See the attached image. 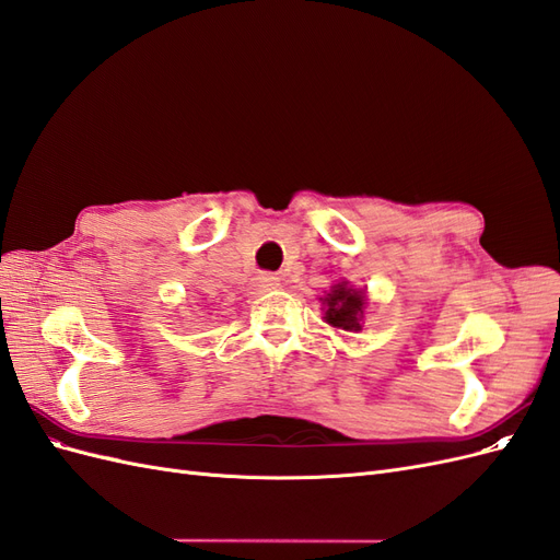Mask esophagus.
Here are the masks:
<instances>
[{
	"label": "esophagus",
	"instance_id": "1",
	"mask_svg": "<svg viewBox=\"0 0 560 560\" xmlns=\"http://www.w3.org/2000/svg\"><path fill=\"white\" fill-rule=\"evenodd\" d=\"M280 287V278L276 273H259L257 278L252 280V290L257 294L270 292V290H278Z\"/></svg>",
	"mask_w": 560,
	"mask_h": 560
}]
</instances>
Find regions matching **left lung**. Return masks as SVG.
Segmentation results:
<instances>
[{"label": "left lung", "mask_w": 560, "mask_h": 560, "mask_svg": "<svg viewBox=\"0 0 560 560\" xmlns=\"http://www.w3.org/2000/svg\"><path fill=\"white\" fill-rule=\"evenodd\" d=\"M325 303H327L325 319L329 322L331 327L346 329V331H358V329H362V325H360L362 308H364V296H362V292L348 290L346 282H338V284L334 287V292L327 294Z\"/></svg>", "instance_id": "obj_1"}]
</instances>
